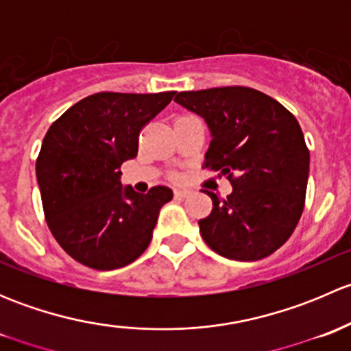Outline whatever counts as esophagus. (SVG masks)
<instances>
[{
	"mask_svg": "<svg viewBox=\"0 0 351 351\" xmlns=\"http://www.w3.org/2000/svg\"><path fill=\"white\" fill-rule=\"evenodd\" d=\"M189 190H183V189H176L175 190V197L176 198H185L186 195H189Z\"/></svg>",
	"mask_w": 351,
	"mask_h": 351,
	"instance_id": "obj_1",
	"label": "esophagus"
}]
</instances>
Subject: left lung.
I'll use <instances>...</instances> for the list:
<instances>
[{"label":"left lung","mask_w":351,"mask_h":351,"mask_svg":"<svg viewBox=\"0 0 351 351\" xmlns=\"http://www.w3.org/2000/svg\"><path fill=\"white\" fill-rule=\"evenodd\" d=\"M176 104L210 130L204 166L228 176L232 192L212 198L198 221L210 250L236 261L268 256L292 236L304 210L309 149L295 117L268 95L246 86L182 91Z\"/></svg>","instance_id":"left-lung-1"}]
</instances>
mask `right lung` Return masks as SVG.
Masks as SVG:
<instances>
[{
    "instance_id": "right-lung-1",
    "label": "right lung",
    "mask_w": 351,
    "mask_h": 351,
    "mask_svg": "<svg viewBox=\"0 0 351 351\" xmlns=\"http://www.w3.org/2000/svg\"><path fill=\"white\" fill-rule=\"evenodd\" d=\"M162 93L90 95L47 130L37 182L45 221L62 250L93 270L132 263L149 246L168 186L137 193L120 182V166L139 149V132L171 101Z\"/></svg>"
}]
</instances>
